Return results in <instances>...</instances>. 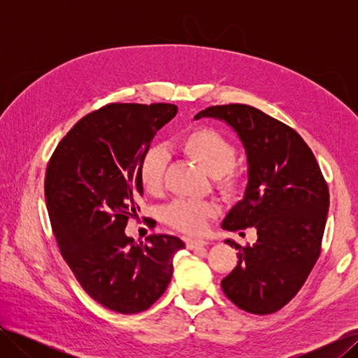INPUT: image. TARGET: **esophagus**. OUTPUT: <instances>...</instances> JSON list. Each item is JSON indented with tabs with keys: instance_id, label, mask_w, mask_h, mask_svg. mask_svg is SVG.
I'll list each match as a JSON object with an SVG mask.
<instances>
[{
	"instance_id": "obj_1",
	"label": "esophagus",
	"mask_w": 358,
	"mask_h": 358,
	"mask_svg": "<svg viewBox=\"0 0 358 358\" xmlns=\"http://www.w3.org/2000/svg\"><path fill=\"white\" fill-rule=\"evenodd\" d=\"M185 243H187L188 249H197V248H201V246L208 245V242L200 241V239H187Z\"/></svg>"
}]
</instances>
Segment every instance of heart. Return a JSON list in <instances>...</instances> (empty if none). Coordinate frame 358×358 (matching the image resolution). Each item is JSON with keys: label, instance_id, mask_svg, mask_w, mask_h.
Listing matches in <instances>:
<instances>
[{"label": "heart", "instance_id": "b5f03b06", "mask_svg": "<svg viewBox=\"0 0 358 358\" xmlns=\"http://www.w3.org/2000/svg\"><path fill=\"white\" fill-rule=\"evenodd\" d=\"M179 148L215 179L216 188L225 196H231L239 189V176L233 170L236 148L222 134L212 128H196L182 137ZM166 164V150L161 148L149 149L142 158L138 166V180L148 194L161 191ZM213 215L215 206L212 203L179 199L167 206L162 212V218L180 231L199 234L204 230L206 221Z\"/></svg>", "mask_w": 358, "mask_h": 358}]
</instances>
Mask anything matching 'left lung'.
Instances as JSON below:
<instances>
[{
  "label": "left lung",
  "mask_w": 358,
  "mask_h": 358,
  "mask_svg": "<svg viewBox=\"0 0 358 358\" xmlns=\"http://www.w3.org/2000/svg\"><path fill=\"white\" fill-rule=\"evenodd\" d=\"M213 117L230 125L245 148L248 183L243 200L221 227H254L252 246L225 243L237 251V266L221 280L237 308L266 315L284 308L305 284L321 252L329 213V187L310 148L294 129L246 104L212 106L194 119Z\"/></svg>",
  "instance_id": "obj_1"
}]
</instances>
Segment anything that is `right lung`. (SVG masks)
Returning <instances> with one entry per match:
<instances>
[{"label": "right lung", "mask_w": 358, "mask_h": 358, "mask_svg": "<svg viewBox=\"0 0 358 358\" xmlns=\"http://www.w3.org/2000/svg\"><path fill=\"white\" fill-rule=\"evenodd\" d=\"M175 104L104 106L82 117L53 152L45 199L59 251L82 288L119 313L146 310L173 275L179 237L152 234L133 243L125 234L143 196L138 166Z\"/></svg>", "instance_id": "add662e5"}]
</instances>
